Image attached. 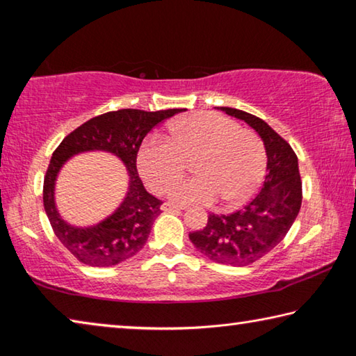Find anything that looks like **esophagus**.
I'll return each instance as SVG.
<instances>
[{
  "mask_svg": "<svg viewBox=\"0 0 356 356\" xmlns=\"http://www.w3.org/2000/svg\"><path fill=\"white\" fill-rule=\"evenodd\" d=\"M186 209L185 206H179V204H174V202H163L161 204V210H165V212H168V210H184Z\"/></svg>",
  "mask_w": 356,
  "mask_h": 356,
  "instance_id": "34e87169",
  "label": "esophagus"
}]
</instances>
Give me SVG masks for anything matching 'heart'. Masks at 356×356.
Returning a JSON list of instances; mask_svg holds the SVG:
<instances>
[{
    "instance_id": "obj_1",
    "label": "heart",
    "mask_w": 356,
    "mask_h": 356,
    "mask_svg": "<svg viewBox=\"0 0 356 356\" xmlns=\"http://www.w3.org/2000/svg\"><path fill=\"white\" fill-rule=\"evenodd\" d=\"M172 144L150 138L138 154V166L150 188L163 193L183 175L184 161L198 159L195 179L168 190L180 204H213L222 197L229 207L251 200L267 168L265 146L256 131L216 113H196L171 129Z\"/></svg>"
}]
</instances>
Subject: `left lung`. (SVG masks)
I'll return each mask as SVG.
<instances>
[{
  "label": "left lung",
  "mask_w": 356,
  "mask_h": 356,
  "mask_svg": "<svg viewBox=\"0 0 356 356\" xmlns=\"http://www.w3.org/2000/svg\"><path fill=\"white\" fill-rule=\"evenodd\" d=\"M220 110L257 131L267 152V176L246 206L227 215L210 213L206 227L190 232L188 237L210 261L243 267L268 254L297 218L301 207L298 159L291 144L265 120L236 108Z\"/></svg>",
  "instance_id": "1"
}]
</instances>
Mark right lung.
<instances>
[{"instance_id": "obj_1", "label": "right lung", "mask_w": 356, "mask_h": 356, "mask_svg": "<svg viewBox=\"0 0 356 356\" xmlns=\"http://www.w3.org/2000/svg\"><path fill=\"white\" fill-rule=\"evenodd\" d=\"M182 108L143 111L125 108L89 119L64 138L56 147L44 179V207L50 225L65 248L91 267H111L134 257L147 242L150 229L160 215L161 201L144 188L136 170L141 143L161 120ZM102 149L116 154L128 168L129 190L121 206L97 225L72 227L58 215L54 202L56 177L74 154Z\"/></svg>"}]
</instances>
